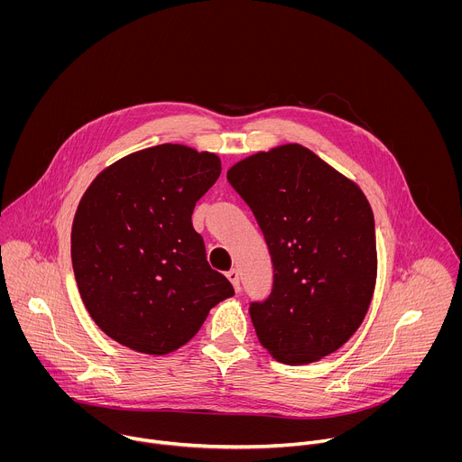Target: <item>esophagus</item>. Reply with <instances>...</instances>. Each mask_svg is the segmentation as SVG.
Returning a JSON list of instances; mask_svg holds the SVG:
<instances>
[{"instance_id":"esophagus-1","label":"esophagus","mask_w":462,"mask_h":462,"mask_svg":"<svg viewBox=\"0 0 462 462\" xmlns=\"http://www.w3.org/2000/svg\"><path fill=\"white\" fill-rule=\"evenodd\" d=\"M226 278H228V280H230V283L234 285L236 292H239V289H241V285H239V273H237L236 269H230V271L226 273Z\"/></svg>"}]
</instances>
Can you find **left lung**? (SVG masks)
Wrapping results in <instances>:
<instances>
[{"instance_id":"1","label":"left lung","mask_w":462,"mask_h":462,"mask_svg":"<svg viewBox=\"0 0 462 462\" xmlns=\"http://www.w3.org/2000/svg\"><path fill=\"white\" fill-rule=\"evenodd\" d=\"M226 179L250 207L274 267L271 296L248 309L261 346L289 365L335 353L364 321L376 283L364 191L300 144L250 155Z\"/></svg>"}]
</instances>
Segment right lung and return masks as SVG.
<instances>
[{
    "instance_id": "obj_1",
    "label": "right lung",
    "mask_w": 462,
    "mask_h": 462,
    "mask_svg": "<svg viewBox=\"0 0 462 462\" xmlns=\"http://www.w3.org/2000/svg\"><path fill=\"white\" fill-rule=\"evenodd\" d=\"M219 173L214 153L161 144L116 161L86 189L71 230L73 271L86 309L115 342L171 353L234 296L191 225Z\"/></svg>"
}]
</instances>
